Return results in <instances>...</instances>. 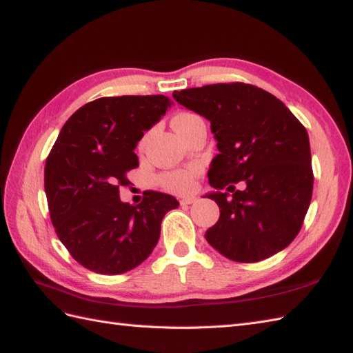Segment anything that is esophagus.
<instances>
[{
    "label": "esophagus",
    "instance_id": "obj_1",
    "mask_svg": "<svg viewBox=\"0 0 353 353\" xmlns=\"http://www.w3.org/2000/svg\"><path fill=\"white\" fill-rule=\"evenodd\" d=\"M196 201H197L196 197H183L181 199V205H192L196 203Z\"/></svg>",
    "mask_w": 353,
    "mask_h": 353
}]
</instances>
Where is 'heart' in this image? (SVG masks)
I'll return each instance as SVG.
<instances>
[{
	"mask_svg": "<svg viewBox=\"0 0 353 353\" xmlns=\"http://www.w3.org/2000/svg\"><path fill=\"white\" fill-rule=\"evenodd\" d=\"M196 115H191V114H181V115H176L172 118V127L181 125L183 123L188 121V119L194 118ZM197 168H188V170H172V171H167L157 177V182L162 186L163 190H167L170 192H174V194H185L188 192L192 188V183H194V177L197 174Z\"/></svg>",
	"mask_w": 353,
	"mask_h": 353,
	"instance_id": "obj_1",
	"label": "heart"
}]
</instances>
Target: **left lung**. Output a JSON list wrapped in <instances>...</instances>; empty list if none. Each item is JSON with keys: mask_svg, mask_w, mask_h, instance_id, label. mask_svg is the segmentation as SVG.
I'll return each instance as SVG.
<instances>
[{"mask_svg": "<svg viewBox=\"0 0 353 353\" xmlns=\"http://www.w3.org/2000/svg\"><path fill=\"white\" fill-rule=\"evenodd\" d=\"M172 97L211 121L220 152L208 171L219 190L208 197L219 205L220 219L206 230V241L236 262L283 250L301 230L312 197L310 138L302 123L274 95L239 81ZM243 180L246 190H235L233 183Z\"/></svg>", "mask_w": 353, "mask_h": 353, "instance_id": "obj_1", "label": "left lung"}]
</instances>
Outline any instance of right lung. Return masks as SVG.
I'll use <instances>...</instances> for the list:
<instances>
[{
  "label": "right lung",
  "mask_w": 353,
  "mask_h": 353,
  "mask_svg": "<svg viewBox=\"0 0 353 353\" xmlns=\"http://www.w3.org/2000/svg\"><path fill=\"white\" fill-rule=\"evenodd\" d=\"M165 95L103 97L74 112L45 163L51 223L80 265L100 274L138 267L161 236L163 215L179 206L168 194L147 191L133 206L119 200L139 167L134 147L171 106Z\"/></svg>",
  "instance_id": "1"
}]
</instances>
